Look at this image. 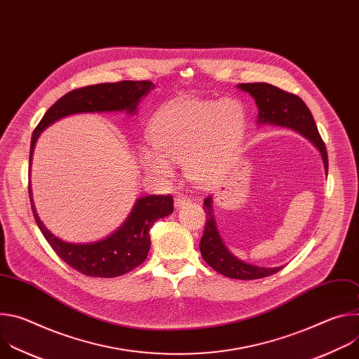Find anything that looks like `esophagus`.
Instances as JSON below:
<instances>
[{
	"mask_svg": "<svg viewBox=\"0 0 359 359\" xmlns=\"http://www.w3.org/2000/svg\"><path fill=\"white\" fill-rule=\"evenodd\" d=\"M190 203V198L186 194H177L175 198V208L176 209H182L186 204Z\"/></svg>",
	"mask_w": 359,
	"mask_h": 359,
	"instance_id": "esophagus-1",
	"label": "esophagus"
}]
</instances>
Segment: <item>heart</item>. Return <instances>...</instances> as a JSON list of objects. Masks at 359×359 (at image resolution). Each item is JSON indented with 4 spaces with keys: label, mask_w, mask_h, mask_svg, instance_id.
Returning <instances> with one entry per match:
<instances>
[{
    "label": "heart",
    "mask_w": 359,
    "mask_h": 359,
    "mask_svg": "<svg viewBox=\"0 0 359 359\" xmlns=\"http://www.w3.org/2000/svg\"><path fill=\"white\" fill-rule=\"evenodd\" d=\"M245 130V109L236 99H180L163 108L150 126L153 149L142 147L143 168L159 177L184 162L187 176L213 184L227 173Z\"/></svg>",
    "instance_id": "b5f03b06"
}]
</instances>
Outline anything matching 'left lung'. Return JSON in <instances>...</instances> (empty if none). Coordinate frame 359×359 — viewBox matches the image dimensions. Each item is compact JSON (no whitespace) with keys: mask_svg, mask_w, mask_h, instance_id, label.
Listing matches in <instances>:
<instances>
[{"mask_svg":"<svg viewBox=\"0 0 359 359\" xmlns=\"http://www.w3.org/2000/svg\"><path fill=\"white\" fill-rule=\"evenodd\" d=\"M238 89L248 92L254 99L255 105L259 108V125H276L294 129L301 133L320 150L324 162L325 172L328 170V156L327 147L323 142L313 114L304 100L290 92H285L274 85L266 82L254 83H238ZM203 209L206 213V224L200 240V252L203 260L206 262L217 273L237 280H255L273 276L278 273L281 267H259L238 260L224 245L220 233L216 226L213 216V200L212 196H208L203 201Z\"/></svg>","mask_w":359,"mask_h":359,"instance_id":"obj_1","label":"left lung"}]
</instances>
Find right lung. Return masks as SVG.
<instances>
[{
  "mask_svg": "<svg viewBox=\"0 0 359 359\" xmlns=\"http://www.w3.org/2000/svg\"><path fill=\"white\" fill-rule=\"evenodd\" d=\"M153 89L155 85L150 81H121L89 85L68 92L46 111L35 128L29 149V169L36 139L49 125L75 114L122 111L135 114L142 97ZM28 191L35 222L45 240L68 266L89 277H119L140 266L146 260L150 248L149 231L151 226L159 219L173 213V197L170 194L144 196L136 200L125 223L107 238L82 244L67 243L43 226L34 206L31 186H28Z\"/></svg>",
  "mask_w": 359,
  "mask_h": 359,
  "instance_id": "right-lung-1",
  "label": "right lung"
}]
</instances>
